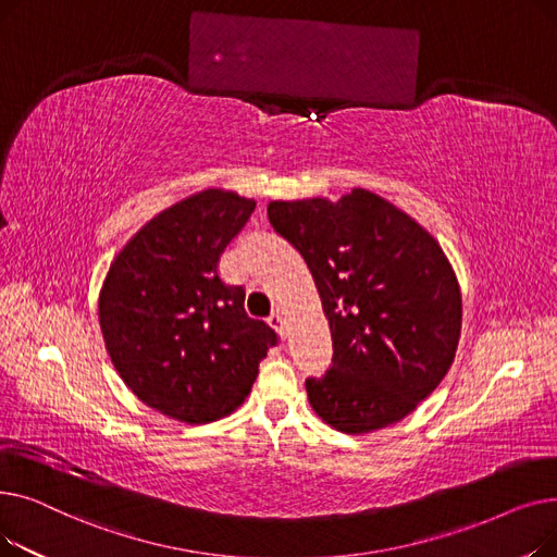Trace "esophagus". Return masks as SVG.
<instances>
[{
	"instance_id": "obj_1",
	"label": "esophagus",
	"mask_w": 557,
	"mask_h": 557,
	"mask_svg": "<svg viewBox=\"0 0 557 557\" xmlns=\"http://www.w3.org/2000/svg\"><path fill=\"white\" fill-rule=\"evenodd\" d=\"M269 325L273 330H277L280 334H286V320H284V311L282 309H275L271 315H269Z\"/></svg>"
}]
</instances>
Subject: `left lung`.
Instances as JSON below:
<instances>
[{
  "label": "left lung",
  "mask_w": 557,
  "mask_h": 557,
  "mask_svg": "<svg viewBox=\"0 0 557 557\" xmlns=\"http://www.w3.org/2000/svg\"><path fill=\"white\" fill-rule=\"evenodd\" d=\"M269 221L307 261L330 320L332 368L307 379L315 416L363 435L413 413L460 341V284L441 244L361 187L338 200H271Z\"/></svg>",
  "instance_id": "obj_1"
}]
</instances>
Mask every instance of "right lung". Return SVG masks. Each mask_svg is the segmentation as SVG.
I'll list each match as a JSON object with an SVG mask.
<instances>
[{"mask_svg": "<svg viewBox=\"0 0 557 557\" xmlns=\"http://www.w3.org/2000/svg\"><path fill=\"white\" fill-rule=\"evenodd\" d=\"M255 210L232 189L196 191L146 221L114 255L99 325L114 370L153 411L216 422L246 401L275 332L246 313L216 263Z\"/></svg>", "mask_w": 557, "mask_h": 557, "instance_id": "right-lung-1", "label": "right lung"}]
</instances>
